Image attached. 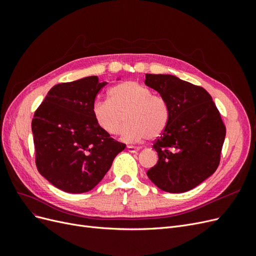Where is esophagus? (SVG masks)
<instances>
[{
    "label": "esophagus",
    "instance_id": "esophagus-1",
    "mask_svg": "<svg viewBox=\"0 0 256 256\" xmlns=\"http://www.w3.org/2000/svg\"><path fill=\"white\" fill-rule=\"evenodd\" d=\"M127 150H128L129 152H136L140 150V148H138V147H136V146L128 145V146H127Z\"/></svg>",
    "mask_w": 256,
    "mask_h": 256
}]
</instances>
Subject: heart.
Instances as JSON below:
<instances>
[{
  "instance_id": "1",
  "label": "heart",
  "mask_w": 256,
  "mask_h": 256,
  "mask_svg": "<svg viewBox=\"0 0 256 256\" xmlns=\"http://www.w3.org/2000/svg\"><path fill=\"white\" fill-rule=\"evenodd\" d=\"M92 113L99 128L110 136L120 134L126 142H138L144 138L154 140L168 126L170 112L166 100L152 95V92L136 81H126L109 90V102L97 100Z\"/></svg>"
}]
</instances>
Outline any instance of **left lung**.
Instances as JSON below:
<instances>
[{
  "mask_svg": "<svg viewBox=\"0 0 256 256\" xmlns=\"http://www.w3.org/2000/svg\"><path fill=\"white\" fill-rule=\"evenodd\" d=\"M145 84L159 92L170 112L166 128L152 145L158 161L147 176L166 192L189 191L219 166L226 125L203 88L171 74H146Z\"/></svg>",
  "mask_w": 256,
  "mask_h": 256,
  "instance_id": "1",
  "label": "left lung"
}]
</instances>
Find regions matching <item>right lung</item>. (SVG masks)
Here are the masks:
<instances>
[{
    "mask_svg": "<svg viewBox=\"0 0 256 256\" xmlns=\"http://www.w3.org/2000/svg\"><path fill=\"white\" fill-rule=\"evenodd\" d=\"M106 84L96 76L56 84L35 111L32 131L37 170L65 192L92 190L126 147L100 129L92 113Z\"/></svg>",
    "mask_w": 256,
    "mask_h": 256,
    "instance_id": "1",
    "label": "right lung"
}]
</instances>
